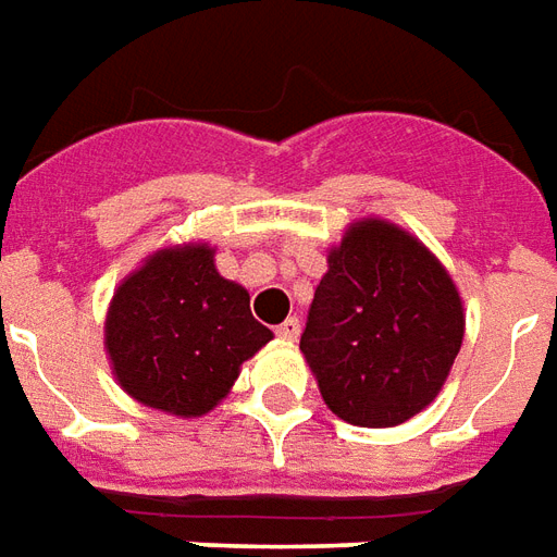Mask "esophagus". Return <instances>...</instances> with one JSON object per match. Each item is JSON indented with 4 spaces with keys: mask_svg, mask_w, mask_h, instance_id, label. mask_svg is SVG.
<instances>
[{
    "mask_svg": "<svg viewBox=\"0 0 557 557\" xmlns=\"http://www.w3.org/2000/svg\"><path fill=\"white\" fill-rule=\"evenodd\" d=\"M298 333H300V321L298 319H286L277 327V336H280V339H286V342L298 339Z\"/></svg>",
    "mask_w": 557,
    "mask_h": 557,
    "instance_id": "34e87169",
    "label": "esophagus"
}]
</instances>
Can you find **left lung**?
Returning a JSON list of instances; mask_svg holds the SVG:
<instances>
[{"instance_id":"1","label":"left lung","mask_w":557,"mask_h":557,"mask_svg":"<svg viewBox=\"0 0 557 557\" xmlns=\"http://www.w3.org/2000/svg\"><path fill=\"white\" fill-rule=\"evenodd\" d=\"M460 342L463 307L446 268L405 230L372 218L331 250L300 351L333 413L389 428L434 401Z\"/></svg>"}]
</instances>
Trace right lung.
<instances>
[{
  "mask_svg": "<svg viewBox=\"0 0 557 557\" xmlns=\"http://www.w3.org/2000/svg\"><path fill=\"white\" fill-rule=\"evenodd\" d=\"M268 339L250 295L218 274L206 245L152 253L123 280L106 319V351L123 389L174 416L209 413Z\"/></svg>",
  "mask_w": 557,
  "mask_h": 557,
  "instance_id": "right-lung-1",
  "label": "right lung"
}]
</instances>
